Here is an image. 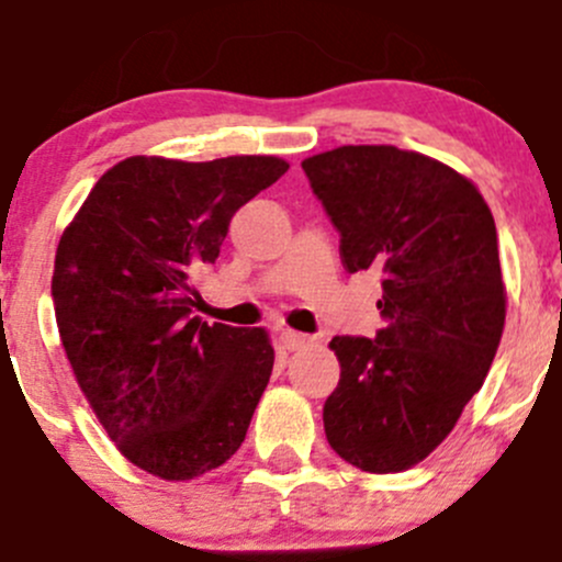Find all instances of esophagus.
<instances>
[{
	"instance_id": "obj_1",
	"label": "esophagus",
	"mask_w": 562,
	"mask_h": 562,
	"mask_svg": "<svg viewBox=\"0 0 562 562\" xmlns=\"http://www.w3.org/2000/svg\"><path fill=\"white\" fill-rule=\"evenodd\" d=\"M280 340H282V348H288V351H299V348L307 346L310 337L302 335V331L282 329V331H280Z\"/></svg>"
}]
</instances>
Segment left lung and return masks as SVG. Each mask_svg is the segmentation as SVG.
<instances>
[{"label":"left lung","instance_id":"obj_1","mask_svg":"<svg viewBox=\"0 0 562 562\" xmlns=\"http://www.w3.org/2000/svg\"><path fill=\"white\" fill-rule=\"evenodd\" d=\"M302 170L348 274H381L384 329L329 342L340 381L324 403L326 439L362 472L408 470L453 431L497 353L494 216L464 176L392 145H342Z\"/></svg>","mask_w":562,"mask_h":562}]
</instances>
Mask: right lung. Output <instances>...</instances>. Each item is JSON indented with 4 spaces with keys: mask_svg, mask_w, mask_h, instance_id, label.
I'll use <instances>...</instances> for the list:
<instances>
[{
    "mask_svg": "<svg viewBox=\"0 0 562 562\" xmlns=\"http://www.w3.org/2000/svg\"><path fill=\"white\" fill-rule=\"evenodd\" d=\"M285 172L274 156H131L59 238L63 348L109 439L150 475L192 481L247 437L274 348L263 329L198 318L192 285L220 258L233 214Z\"/></svg>",
    "mask_w": 562,
    "mask_h": 562,
    "instance_id": "right-lung-1",
    "label": "right lung"
}]
</instances>
